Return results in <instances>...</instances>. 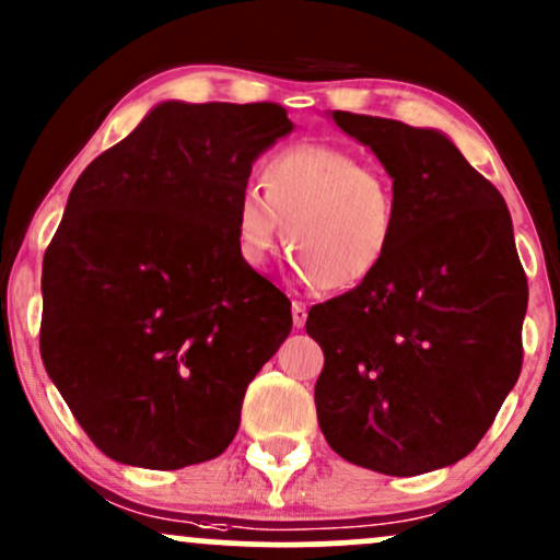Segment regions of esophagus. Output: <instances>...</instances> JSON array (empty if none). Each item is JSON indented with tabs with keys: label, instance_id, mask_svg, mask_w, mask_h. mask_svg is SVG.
Segmentation results:
<instances>
[{
	"label": "esophagus",
	"instance_id": "1",
	"mask_svg": "<svg viewBox=\"0 0 560 560\" xmlns=\"http://www.w3.org/2000/svg\"><path fill=\"white\" fill-rule=\"evenodd\" d=\"M305 320H307L305 302H294V305H292V324H294V329H302V326H305Z\"/></svg>",
	"mask_w": 560,
	"mask_h": 560
}]
</instances>
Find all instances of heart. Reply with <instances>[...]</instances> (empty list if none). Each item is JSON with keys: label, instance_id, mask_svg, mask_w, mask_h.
I'll list each match as a JSON object with an SVG mask.
<instances>
[{"label": "heart", "instance_id": "obj_1", "mask_svg": "<svg viewBox=\"0 0 560 560\" xmlns=\"http://www.w3.org/2000/svg\"><path fill=\"white\" fill-rule=\"evenodd\" d=\"M281 236L302 281L331 292L361 287L395 244V186L342 147H284L262 165V189L244 186L234 205L236 253L247 266H262Z\"/></svg>", "mask_w": 560, "mask_h": 560}]
</instances>
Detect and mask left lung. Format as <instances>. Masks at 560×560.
<instances>
[{
  "instance_id": "obj_1",
  "label": "left lung",
  "mask_w": 560,
  "mask_h": 560,
  "mask_svg": "<svg viewBox=\"0 0 560 560\" xmlns=\"http://www.w3.org/2000/svg\"><path fill=\"white\" fill-rule=\"evenodd\" d=\"M397 199L382 268L305 329L324 350L318 427L350 464L416 477L466 458L522 371L526 276L505 199L436 128L331 110Z\"/></svg>"
}]
</instances>
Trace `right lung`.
Returning a JSON list of instances; mask_svg holds the SVG:
<instances>
[{
	"mask_svg": "<svg viewBox=\"0 0 560 560\" xmlns=\"http://www.w3.org/2000/svg\"><path fill=\"white\" fill-rule=\"evenodd\" d=\"M292 131L271 102H160L70 189L42 268V361L118 464L218 458L292 331L287 294L234 242L253 163Z\"/></svg>",
	"mask_w": 560,
	"mask_h": 560,
	"instance_id": "right-lung-1",
	"label": "right lung"
}]
</instances>
